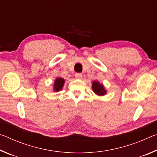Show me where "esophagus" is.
Listing matches in <instances>:
<instances>
[{
	"instance_id": "esophagus-1",
	"label": "esophagus",
	"mask_w": 157,
	"mask_h": 157,
	"mask_svg": "<svg viewBox=\"0 0 157 157\" xmlns=\"http://www.w3.org/2000/svg\"><path fill=\"white\" fill-rule=\"evenodd\" d=\"M75 76V78L77 79H81L82 78V75L81 73H76Z\"/></svg>"
}]
</instances>
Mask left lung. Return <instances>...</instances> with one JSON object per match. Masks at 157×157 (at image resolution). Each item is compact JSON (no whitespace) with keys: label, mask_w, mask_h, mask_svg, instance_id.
Returning <instances> with one entry per match:
<instances>
[{"label":"left lung","mask_w":157,"mask_h":157,"mask_svg":"<svg viewBox=\"0 0 157 157\" xmlns=\"http://www.w3.org/2000/svg\"><path fill=\"white\" fill-rule=\"evenodd\" d=\"M92 89L95 94L98 95H104L107 94V91L105 90L104 86L96 81L93 82Z\"/></svg>","instance_id":"8db88e82"}]
</instances>
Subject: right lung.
<instances>
[{"label": "right lung", "mask_w": 157, "mask_h": 157, "mask_svg": "<svg viewBox=\"0 0 157 157\" xmlns=\"http://www.w3.org/2000/svg\"><path fill=\"white\" fill-rule=\"evenodd\" d=\"M65 80L62 78H58L54 82V91H59L60 90L62 89V87L63 86V84H64Z\"/></svg>", "instance_id": "add662e5"}]
</instances>
